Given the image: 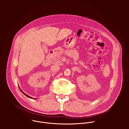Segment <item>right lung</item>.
Returning a JSON list of instances; mask_svg holds the SVG:
<instances>
[{"label":"right lung","mask_w":129,"mask_h":129,"mask_svg":"<svg viewBox=\"0 0 129 129\" xmlns=\"http://www.w3.org/2000/svg\"><path fill=\"white\" fill-rule=\"evenodd\" d=\"M19 89H20V91H21V92H22V93H23V94H24V95H26V96H27V97H28V98H30V99H33V98H31V97H30V96H28V95H27V94H25V93H24V92H23V91H22V90H21V89H20V88H19Z\"/></svg>","instance_id":"add662e5"}]
</instances>
